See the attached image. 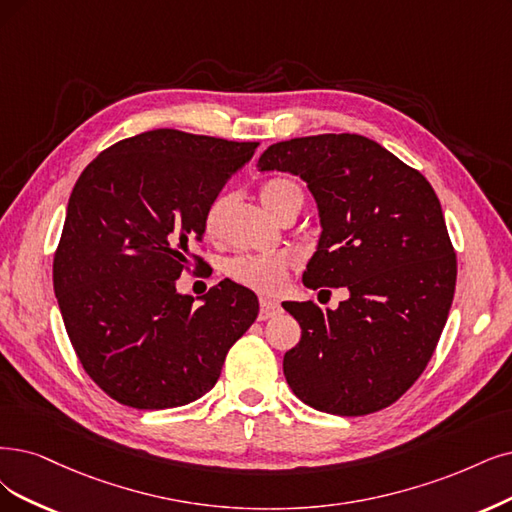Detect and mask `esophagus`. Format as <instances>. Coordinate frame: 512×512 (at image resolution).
<instances>
[{"label": "esophagus", "instance_id": "esophagus-1", "mask_svg": "<svg viewBox=\"0 0 512 512\" xmlns=\"http://www.w3.org/2000/svg\"><path fill=\"white\" fill-rule=\"evenodd\" d=\"M282 312L278 301H272L268 297H261L259 299V320H268V318H274Z\"/></svg>", "mask_w": 512, "mask_h": 512}]
</instances>
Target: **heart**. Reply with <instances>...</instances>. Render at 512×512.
I'll use <instances>...</instances> for the list:
<instances>
[{"label":"heart","mask_w":512,"mask_h":512,"mask_svg":"<svg viewBox=\"0 0 512 512\" xmlns=\"http://www.w3.org/2000/svg\"><path fill=\"white\" fill-rule=\"evenodd\" d=\"M259 198L263 206H266L276 219H280L295 202H301V189L291 179L276 177L261 185ZM225 204H227L225 198H217L211 206L206 208L204 232L208 238L219 236ZM291 266H293V257L285 251L255 253V255H238V257L227 259L223 272L227 278L238 282V285L246 289L272 295L285 287Z\"/></svg>","instance_id":"b5f03b06"}]
</instances>
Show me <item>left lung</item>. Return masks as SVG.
<instances>
[{
    "mask_svg": "<svg viewBox=\"0 0 512 512\" xmlns=\"http://www.w3.org/2000/svg\"><path fill=\"white\" fill-rule=\"evenodd\" d=\"M257 166L299 175L316 198L323 234L304 285L350 291L337 310L282 304L301 327L282 361L287 384L333 415L390 407L430 363L456 291L437 194L380 143L348 132L274 143Z\"/></svg>",
    "mask_w": 512,
    "mask_h": 512,
    "instance_id": "left-lung-1",
    "label": "left lung"
}]
</instances>
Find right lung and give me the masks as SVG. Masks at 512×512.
<instances>
[{"instance_id": "add662e5", "label": "right lung", "mask_w": 512, "mask_h": 512, "mask_svg": "<svg viewBox=\"0 0 512 512\" xmlns=\"http://www.w3.org/2000/svg\"><path fill=\"white\" fill-rule=\"evenodd\" d=\"M259 143L158 128L122 139L75 181L52 263L71 346L107 396L170 409L211 390L259 312L232 280L200 306L175 280L200 257L204 215Z\"/></svg>"}]
</instances>
